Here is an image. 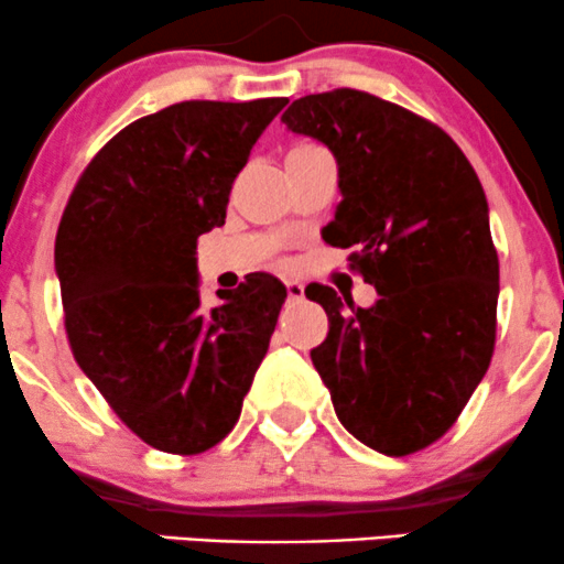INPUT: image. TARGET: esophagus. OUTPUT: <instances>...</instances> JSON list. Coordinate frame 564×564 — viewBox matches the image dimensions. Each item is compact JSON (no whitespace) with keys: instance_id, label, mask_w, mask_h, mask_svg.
I'll return each mask as SVG.
<instances>
[{"instance_id":"obj_1","label":"esophagus","mask_w":564,"mask_h":564,"mask_svg":"<svg viewBox=\"0 0 564 564\" xmlns=\"http://www.w3.org/2000/svg\"><path fill=\"white\" fill-rule=\"evenodd\" d=\"M286 296L291 302H300L304 296V286L300 281H286Z\"/></svg>"}]
</instances>
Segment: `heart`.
Segmentation results:
<instances>
[{
    "instance_id": "1",
    "label": "heart",
    "mask_w": 564,
    "mask_h": 564,
    "mask_svg": "<svg viewBox=\"0 0 564 564\" xmlns=\"http://www.w3.org/2000/svg\"><path fill=\"white\" fill-rule=\"evenodd\" d=\"M315 153H326L321 145H315V142H296V145L289 148L286 153V161H296V159H304V156H315Z\"/></svg>"
}]
</instances>
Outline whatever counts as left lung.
Segmentation results:
<instances>
[{
    "label": "left lung",
    "mask_w": 564,
    "mask_h": 564,
    "mask_svg": "<svg viewBox=\"0 0 564 564\" xmlns=\"http://www.w3.org/2000/svg\"><path fill=\"white\" fill-rule=\"evenodd\" d=\"M286 129L334 153L341 200L323 241L355 251L371 307L313 283L328 336L310 352L339 422L368 448L408 456L440 440L496 345L498 254L475 170L437 124L360 89L307 95Z\"/></svg>",
    "instance_id": "8db88e82"
}]
</instances>
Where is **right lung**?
Segmentation results:
<instances>
[{"label": "right lung", "mask_w": 564, "mask_h": 564, "mask_svg": "<svg viewBox=\"0 0 564 564\" xmlns=\"http://www.w3.org/2000/svg\"><path fill=\"white\" fill-rule=\"evenodd\" d=\"M286 102L185 100L142 116L97 151L63 212L55 273L70 352L164 453L228 435L275 332L286 286L268 273L200 307L196 243L225 225L232 180Z\"/></svg>", "instance_id": "right-lung-1"}]
</instances>
